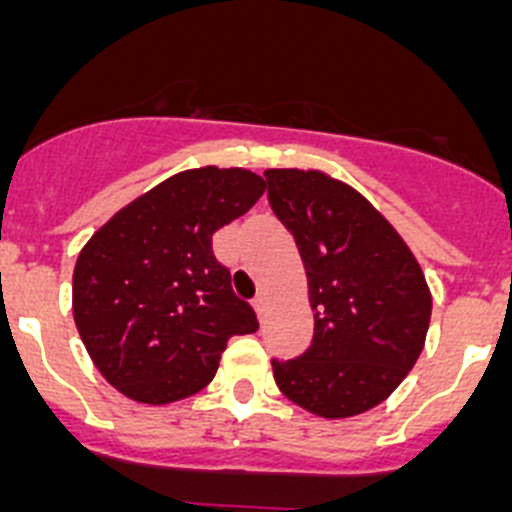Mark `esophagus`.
I'll use <instances>...</instances> for the list:
<instances>
[{
    "instance_id": "34e87169",
    "label": "esophagus",
    "mask_w": 512,
    "mask_h": 512,
    "mask_svg": "<svg viewBox=\"0 0 512 512\" xmlns=\"http://www.w3.org/2000/svg\"><path fill=\"white\" fill-rule=\"evenodd\" d=\"M252 308H255V313L262 319V313H265V308H267V296H265V293H257V296L252 298Z\"/></svg>"
}]
</instances>
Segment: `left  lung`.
Returning a JSON list of instances; mask_svg holds the SVG:
<instances>
[{"mask_svg": "<svg viewBox=\"0 0 512 512\" xmlns=\"http://www.w3.org/2000/svg\"><path fill=\"white\" fill-rule=\"evenodd\" d=\"M267 196L301 252L313 342L278 362L280 393L326 421L367 413L413 370L431 290L411 247L349 183L324 170H265Z\"/></svg>", "mask_w": 512, "mask_h": 512, "instance_id": "8db88e82", "label": "left lung"}]
</instances>
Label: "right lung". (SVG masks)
<instances>
[{
  "label": "right lung",
  "instance_id": "obj_1",
  "mask_svg": "<svg viewBox=\"0 0 512 512\" xmlns=\"http://www.w3.org/2000/svg\"><path fill=\"white\" fill-rule=\"evenodd\" d=\"M265 188L247 168L181 170L122 206L81 247L73 321L119 393L147 405L188 398L209 385L234 334L257 331L211 237Z\"/></svg>",
  "mask_w": 512,
  "mask_h": 512
}]
</instances>
